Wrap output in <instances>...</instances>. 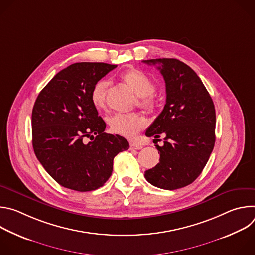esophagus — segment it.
Returning <instances> with one entry per match:
<instances>
[{"label":"esophagus","mask_w":255,"mask_h":255,"mask_svg":"<svg viewBox=\"0 0 255 255\" xmlns=\"http://www.w3.org/2000/svg\"><path fill=\"white\" fill-rule=\"evenodd\" d=\"M143 146L141 144H138V143H130V149L131 150H139L141 149Z\"/></svg>","instance_id":"esophagus-1"}]
</instances>
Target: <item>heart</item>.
Listing matches in <instances>:
<instances>
[{"instance_id":"heart-1","label":"heart","mask_w":255,"mask_h":255,"mask_svg":"<svg viewBox=\"0 0 255 255\" xmlns=\"http://www.w3.org/2000/svg\"><path fill=\"white\" fill-rule=\"evenodd\" d=\"M120 79L137 95V104L146 110L155 107V86L151 79L139 69H129L122 72ZM109 83L105 80L98 81L92 88L91 101L97 109H104L107 105ZM145 126L144 118L138 113L115 114L109 118L110 130L123 137L133 139Z\"/></svg>"}]
</instances>
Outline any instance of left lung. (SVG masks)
I'll return each instance as SVG.
<instances>
[{
	"mask_svg": "<svg viewBox=\"0 0 255 255\" xmlns=\"http://www.w3.org/2000/svg\"><path fill=\"white\" fill-rule=\"evenodd\" d=\"M143 62L158 64L166 90L162 112L145 132L147 137L164 135L163 146L155 145L159 163L144 176L159 189L184 188L201 174L213 151L215 106L198 75L183 61L158 58Z\"/></svg>",
	"mask_w": 255,
	"mask_h": 255,
	"instance_id": "8db88e82",
	"label": "left lung"
}]
</instances>
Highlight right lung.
Returning a JSON list of instances; mask_svg holds the SVG:
<instances>
[{"mask_svg": "<svg viewBox=\"0 0 255 255\" xmlns=\"http://www.w3.org/2000/svg\"><path fill=\"white\" fill-rule=\"evenodd\" d=\"M117 65L77 62L60 70L42 89L32 110L36 157L60 186L78 192L99 189L111 176L114 157L129 148L91 101L93 86ZM90 137V142L85 138Z\"/></svg>", "mask_w": 255, "mask_h": 255, "instance_id": "1", "label": "right lung"}]
</instances>
